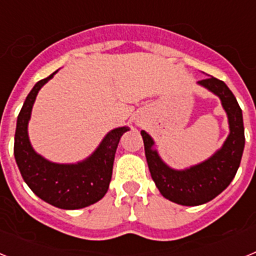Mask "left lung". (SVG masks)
<instances>
[{"instance_id":"left-lung-1","label":"left lung","mask_w":256,"mask_h":256,"mask_svg":"<svg viewBox=\"0 0 256 256\" xmlns=\"http://www.w3.org/2000/svg\"><path fill=\"white\" fill-rule=\"evenodd\" d=\"M198 83L220 98L230 123L227 140L212 158L184 170H176L162 162L154 148L150 134L141 132L146 160L156 187L165 198L186 206L205 204L224 191L236 176L245 148L242 110L227 84L214 76Z\"/></svg>"}]
</instances>
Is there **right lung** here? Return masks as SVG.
Listing matches in <instances>:
<instances>
[{
  "label": "right lung",
  "mask_w": 256,
  "mask_h": 256,
  "mask_svg": "<svg viewBox=\"0 0 256 256\" xmlns=\"http://www.w3.org/2000/svg\"><path fill=\"white\" fill-rule=\"evenodd\" d=\"M55 73L36 83L26 96L18 116L14 155L22 180L38 198L60 209H82L101 200L108 192L118 144L128 128L110 130L96 151L76 164L51 162L38 155L29 141L28 122L38 91Z\"/></svg>",
  "instance_id": "right-lung-1"
}]
</instances>
